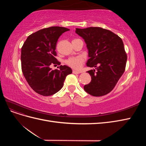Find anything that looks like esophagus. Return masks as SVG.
Listing matches in <instances>:
<instances>
[{
	"instance_id": "obj_1",
	"label": "esophagus",
	"mask_w": 146,
	"mask_h": 146,
	"mask_svg": "<svg viewBox=\"0 0 146 146\" xmlns=\"http://www.w3.org/2000/svg\"><path fill=\"white\" fill-rule=\"evenodd\" d=\"M72 72H73V74H79L81 73L80 71H78V70H73Z\"/></svg>"
}]
</instances>
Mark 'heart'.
I'll use <instances>...</instances> for the list:
<instances>
[{"label": "heart", "instance_id": "heart-1", "mask_svg": "<svg viewBox=\"0 0 146 146\" xmlns=\"http://www.w3.org/2000/svg\"><path fill=\"white\" fill-rule=\"evenodd\" d=\"M66 63L74 69H79L82 66L83 58L81 56L70 57L66 60Z\"/></svg>", "mask_w": 146, "mask_h": 146}]
</instances>
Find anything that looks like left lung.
<instances>
[{"label": "left lung", "mask_w": 146, "mask_h": 146, "mask_svg": "<svg viewBox=\"0 0 146 146\" xmlns=\"http://www.w3.org/2000/svg\"><path fill=\"white\" fill-rule=\"evenodd\" d=\"M76 33L86 44L90 58L86 66L96 69L87 72L90 74L91 81L84 86V90L96 97L107 94L125 70L127 56L122 39L110 30L101 27L77 28Z\"/></svg>", "instance_id": "left-lung-1"}]
</instances>
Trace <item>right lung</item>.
<instances>
[{
    "instance_id": "1",
    "label": "right lung",
    "mask_w": 146,
    "mask_h": 146,
    "mask_svg": "<svg viewBox=\"0 0 146 146\" xmlns=\"http://www.w3.org/2000/svg\"><path fill=\"white\" fill-rule=\"evenodd\" d=\"M69 29L51 27L29 35L21 48V66L30 86L38 94L48 96L56 93L63 86L66 76L72 72L68 66L52 70L51 64H60L55 58L59 37Z\"/></svg>"
}]
</instances>
